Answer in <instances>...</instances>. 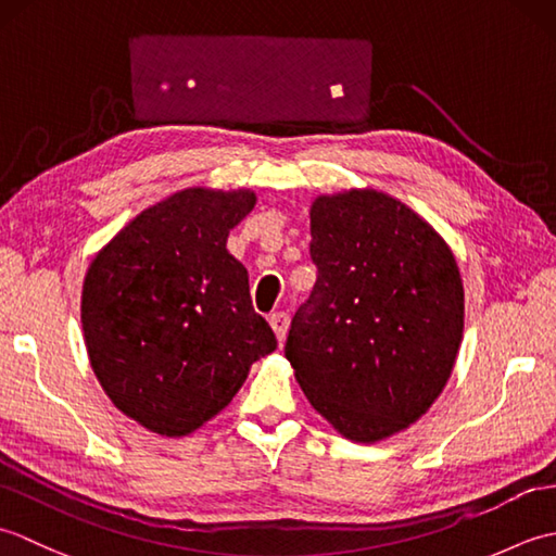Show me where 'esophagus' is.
Here are the masks:
<instances>
[{
  "instance_id": "1",
  "label": "esophagus",
  "mask_w": 556,
  "mask_h": 556,
  "mask_svg": "<svg viewBox=\"0 0 556 556\" xmlns=\"http://www.w3.org/2000/svg\"><path fill=\"white\" fill-rule=\"evenodd\" d=\"M289 315L287 313H275V315H269V325H271V329H275V337H277V341L281 344V341L287 339V332H289Z\"/></svg>"
}]
</instances>
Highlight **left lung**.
<instances>
[{
	"label": "left lung",
	"mask_w": 556,
	"mask_h": 556,
	"mask_svg": "<svg viewBox=\"0 0 556 556\" xmlns=\"http://www.w3.org/2000/svg\"><path fill=\"white\" fill-rule=\"evenodd\" d=\"M311 236L317 281L285 353L311 406L375 444L428 413L452 377L464 281L442 236L375 188L317 195Z\"/></svg>",
	"instance_id": "obj_1"
}]
</instances>
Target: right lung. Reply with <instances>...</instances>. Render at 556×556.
<instances>
[{"mask_svg": "<svg viewBox=\"0 0 556 556\" xmlns=\"http://www.w3.org/2000/svg\"><path fill=\"white\" fill-rule=\"evenodd\" d=\"M255 200L248 188H184L136 215L86 271L80 323L92 372L150 432L191 434L277 349L245 267L227 251Z\"/></svg>", "mask_w": 556, "mask_h": 556, "instance_id": "1", "label": "right lung"}]
</instances>
